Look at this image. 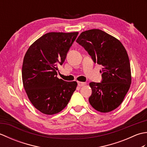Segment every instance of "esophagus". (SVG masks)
Listing matches in <instances>:
<instances>
[{
	"label": "esophagus",
	"mask_w": 147,
	"mask_h": 147,
	"mask_svg": "<svg viewBox=\"0 0 147 147\" xmlns=\"http://www.w3.org/2000/svg\"><path fill=\"white\" fill-rule=\"evenodd\" d=\"M86 85L85 83L84 82H78V85L79 86H83Z\"/></svg>",
	"instance_id": "1"
}]
</instances>
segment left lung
Instances as JSON below:
<instances>
[{
    "label": "left lung",
    "instance_id": "8db88e82",
    "mask_svg": "<svg viewBox=\"0 0 147 147\" xmlns=\"http://www.w3.org/2000/svg\"><path fill=\"white\" fill-rule=\"evenodd\" d=\"M76 42L84 47L95 63L102 65V81L90 83V105L100 112H109L123 102L131 83L130 63L119 40L98 29L83 32Z\"/></svg>",
    "mask_w": 147,
    "mask_h": 147
}]
</instances>
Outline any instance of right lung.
I'll return each instance as SVG.
<instances>
[{
	"label": "right lung",
	"instance_id": "right-lung-1",
	"mask_svg": "<svg viewBox=\"0 0 147 147\" xmlns=\"http://www.w3.org/2000/svg\"><path fill=\"white\" fill-rule=\"evenodd\" d=\"M78 32L45 34L28 49L23 59L22 80L29 100L43 114L53 115L66 107L77 86L76 82L57 77Z\"/></svg>",
	"mask_w": 147,
	"mask_h": 147
}]
</instances>
